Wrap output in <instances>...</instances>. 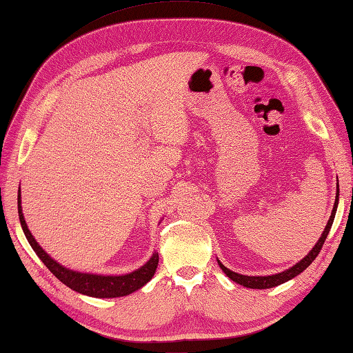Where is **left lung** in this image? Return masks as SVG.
Wrapping results in <instances>:
<instances>
[{"label": "left lung", "instance_id": "8db88e82", "mask_svg": "<svg viewBox=\"0 0 353 353\" xmlns=\"http://www.w3.org/2000/svg\"><path fill=\"white\" fill-rule=\"evenodd\" d=\"M339 195H340V191H339V182H337V194H335V203H334L331 216H330V219H327V224H326V227H325V230H323L322 236L319 237V241L316 242L313 250H311L304 259L299 260L296 265H293L292 268L283 270V272H280V274L266 275V276H250V275H242V274L233 272V270L225 268V266L218 260L219 268L223 269V272H224L228 278H230V280H233L234 283L241 284V285H243V288H248V289H270V288H275V285H280V284H283V283H285V281L292 280V278H294V276H298L301 272H304V270H305L311 263H313V260L319 256V252H321V250H322V247H323V243H325V239L327 237V234H330V230H331V227H332L335 214H337Z\"/></svg>", "mask_w": 353, "mask_h": 353}]
</instances>
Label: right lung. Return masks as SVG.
<instances>
[{"label":"right lung","mask_w":353,"mask_h":353,"mask_svg":"<svg viewBox=\"0 0 353 353\" xmlns=\"http://www.w3.org/2000/svg\"><path fill=\"white\" fill-rule=\"evenodd\" d=\"M18 214L23 234H26L28 243L31 245V248L34 250L39 259L43 261L45 266L51 270L63 284L81 294H87V296L93 298L126 296V294H130L135 290L141 289L144 284L152 280V276L157 272V268L159 263L158 252H153V256L147 260L141 268H138L134 272H129L125 275H99L90 272H78V270L64 268L40 247L37 241L34 239V236L28 230V225L26 223V218H23L21 206V188L18 194Z\"/></svg>","instance_id":"1"}]
</instances>
